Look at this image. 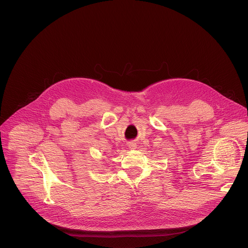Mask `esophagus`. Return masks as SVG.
<instances>
[{"label": "esophagus", "mask_w": 248, "mask_h": 248, "mask_svg": "<svg viewBox=\"0 0 248 248\" xmlns=\"http://www.w3.org/2000/svg\"><path fill=\"white\" fill-rule=\"evenodd\" d=\"M128 146H129L130 149H136V144L133 143V142H130V143L128 144Z\"/></svg>", "instance_id": "esophagus-1"}]
</instances>
